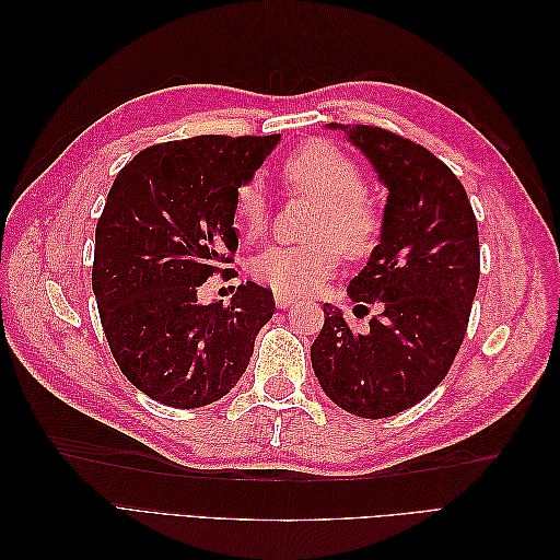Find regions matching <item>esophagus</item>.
Returning <instances> with one entry per match:
<instances>
[{
    "label": "esophagus",
    "mask_w": 560,
    "mask_h": 560,
    "mask_svg": "<svg viewBox=\"0 0 560 560\" xmlns=\"http://www.w3.org/2000/svg\"><path fill=\"white\" fill-rule=\"evenodd\" d=\"M294 303V299L292 296H287V294H276V306L278 308H290Z\"/></svg>",
    "instance_id": "1"
}]
</instances>
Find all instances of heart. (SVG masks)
Returning <instances> with one entry per match:
<instances>
[{
	"label": "heart",
	"instance_id": "obj_1",
	"mask_svg": "<svg viewBox=\"0 0 560 560\" xmlns=\"http://www.w3.org/2000/svg\"><path fill=\"white\" fill-rule=\"evenodd\" d=\"M287 191L317 202L308 245H273L257 254L252 273L287 296L308 294L325 284L341 261L362 259L378 245L383 210L364 189V173L346 151L313 140L284 159L280 171ZM233 219L245 238L257 241L270 224V202L259 179L243 182L233 196Z\"/></svg>",
	"mask_w": 560,
	"mask_h": 560
}]
</instances>
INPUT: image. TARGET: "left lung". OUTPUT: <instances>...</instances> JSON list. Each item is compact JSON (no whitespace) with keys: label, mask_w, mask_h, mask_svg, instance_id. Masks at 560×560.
Instances as JSON below:
<instances>
[{"label":"left lung","mask_w":560,"mask_h":560,"mask_svg":"<svg viewBox=\"0 0 560 560\" xmlns=\"http://www.w3.org/2000/svg\"><path fill=\"white\" fill-rule=\"evenodd\" d=\"M331 126L364 151L389 196L381 243L348 284L378 315L354 331L325 303L311 362L343 411L389 418L425 399L463 346L479 287L477 217L460 179L422 144L378 126Z\"/></svg>","instance_id":"1"}]
</instances>
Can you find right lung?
Here are the masks:
<instances>
[{
  "label": "right lung",
  "instance_id": "add662e5",
  "mask_svg": "<svg viewBox=\"0 0 560 560\" xmlns=\"http://www.w3.org/2000/svg\"><path fill=\"white\" fill-rule=\"evenodd\" d=\"M280 135H198L142 149L116 175L95 226L93 294L121 374L151 399L198 409L229 395L273 317V292L238 284L229 306L198 303L231 276L233 196Z\"/></svg>",
  "mask_w": 560,
  "mask_h": 560
}]
</instances>
